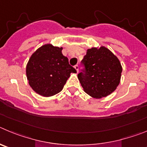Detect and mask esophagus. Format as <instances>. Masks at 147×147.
<instances>
[{
    "mask_svg": "<svg viewBox=\"0 0 147 147\" xmlns=\"http://www.w3.org/2000/svg\"><path fill=\"white\" fill-rule=\"evenodd\" d=\"M74 67H75V70H76V72H78V69H79L78 65H75Z\"/></svg>",
    "mask_w": 147,
    "mask_h": 147,
    "instance_id": "1",
    "label": "esophagus"
}]
</instances>
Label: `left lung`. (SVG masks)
Wrapping results in <instances>:
<instances>
[{
    "label": "left lung",
    "instance_id": "1",
    "mask_svg": "<svg viewBox=\"0 0 147 147\" xmlns=\"http://www.w3.org/2000/svg\"><path fill=\"white\" fill-rule=\"evenodd\" d=\"M86 69L78 75L83 91L93 98L110 95L120 83L122 67L116 55L104 46L86 51L82 60Z\"/></svg>",
    "mask_w": 147,
    "mask_h": 147
}]
</instances>
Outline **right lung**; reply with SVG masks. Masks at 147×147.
I'll return each instance as SVG.
<instances>
[{"label": "right lung", "mask_w": 147, "mask_h": 147, "mask_svg": "<svg viewBox=\"0 0 147 147\" xmlns=\"http://www.w3.org/2000/svg\"><path fill=\"white\" fill-rule=\"evenodd\" d=\"M63 47L45 44L36 50L26 65V76L30 86L36 93L48 97L63 89L75 69L69 64L62 54Z\"/></svg>", "instance_id": "1"}]
</instances>
